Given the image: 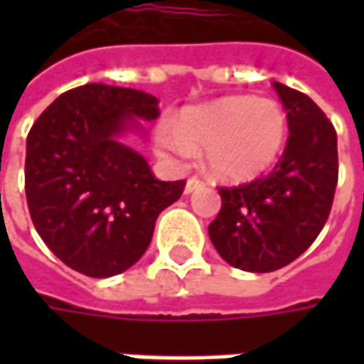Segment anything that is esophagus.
Returning a JSON list of instances; mask_svg holds the SVG:
<instances>
[{"instance_id": "obj_1", "label": "esophagus", "mask_w": 364, "mask_h": 364, "mask_svg": "<svg viewBox=\"0 0 364 364\" xmlns=\"http://www.w3.org/2000/svg\"><path fill=\"white\" fill-rule=\"evenodd\" d=\"M203 188V182L198 180V178H190L186 180V186H184V194H190V192H194V190Z\"/></svg>"}]
</instances>
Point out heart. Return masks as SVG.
Returning <instances> with one entry per match:
<instances>
[{"mask_svg": "<svg viewBox=\"0 0 364 364\" xmlns=\"http://www.w3.org/2000/svg\"><path fill=\"white\" fill-rule=\"evenodd\" d=\"M156 149L170 164H184L206 149V168L223 182H251L269 172L284 154L287 115L273 99L220 97L188 107L178 123L158 121Z\"/></svg>", "mask_w": 364, "mask_h": 364, "instance_id": "1", "label": "heart"}]
</instances>
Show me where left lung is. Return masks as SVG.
I'll use <instances>...</instances> for the list:
<instances>
[{
  "instance_id": "left-lung-1",
  "label": "left lung",
  "mask_w": 364,
  "mask_h": 364,
  "mask_svg": "<svg viewBox=\"0 0 364 364\" xmlns=\"http://www.w3.org/2000/svg\"><path fill=\"white\" fill-rule=\"evenodd\" d=\"M287 111L284 156L269 176L220 188V213L208 237L229 265L251 273L286 267L314 243L338 182L336 132L314 101L273 82Z\"/></svg>"
}]
</instances>
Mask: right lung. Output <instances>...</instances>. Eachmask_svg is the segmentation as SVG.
<instances>
[{
	"label": "right lung",
	"mask_w": 364,
	"mask_h": 364,
	"mask_svg": "<svg viewBox=\"0 0 364 364\" xmlns=\"http://www.w3.org/2000/svg\"><path fill=\"white\" fill-rule=\"evenodd\" d=\"M158 99L89 82L63 92L26 141V198L42 241L70 269L111 277L146 253L156 218L184 180L161 182L123 137L146 135Z\"/></svg>",
	"instance_id": "obj_1"
}]
</instances>
